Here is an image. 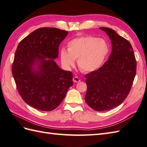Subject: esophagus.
<instances>
[{
	"label": "esophagus",
	"instance_id": "34e87169",
	"mask_svg": "<svg viewBox=\"0 0 147 147\" xmlns=\"http://www.w3.org/2000/svg\"><path fill=\"white\" fill-rule=\"evenodd\" d=\"M80 81H81L80 78H79L78 76H75L73 78V81L74 83H78V82H80Z\"/></svg>",
	"mask_w": 147,
	"mask_h": 147
}]
</instances>
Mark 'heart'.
I'll return each mask as SVG.
<instances>
[{"instance_id": "obj_1", "label": "heart", "mask_w": 147, "mask_h": 147, "mask_svg": "<svg viewBox=\"0 0 147 147\" xmlns=\"http://www.w3.org/2000/svg\"><path fill=\"white\" fill-rule=\"evenodd\" d=\"M67 51L62 49L60 58L63 66L69 69L77 60L80 69L89 73L98 69L109 53V46L103 39L91 36H83L73 39L67 44Z\"/></svg>"}]
</instances>
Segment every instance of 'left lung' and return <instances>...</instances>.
Segmentation results:
<instances>
[{
	"label": "left lung",
	"instance_id": "1",
	"mask_svg": "<svg viewBox=\"0 0 147 147\" xmlns=\"http://www.w3.org/2000/svg\"><path fill=\"white\" fill-rule=\"evenodd\" d=\"M111 39L109 59L96 71L85 75L86 103L98 111L111 110L127 98L135 79L136 61L131 44L114 30L100 27Z\"/></svg>",
	"mask_w": 147,
	"mask_h": 147
}]
</instances>
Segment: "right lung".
I'll use <instances>...</instances> for the list:
<instances>
[{
    "instance_id": "1",
    "label": "right lung",
    "mask_w": 147,
    "mask_h": 147,
    "mask_svg": "<svg viewBox=\"0 0 147 147\" xmlns=\"http://www.w3.org/2000/svg\"><path fill=\"white\" fill-rule=\"evenodd\" d=\"M67 33L42 27L26 36L17 47L12 68L17 89L22 100L37 110H54L73 84L72 73L61 69L54 61Z\"/></svg>"
}]
</instances>
